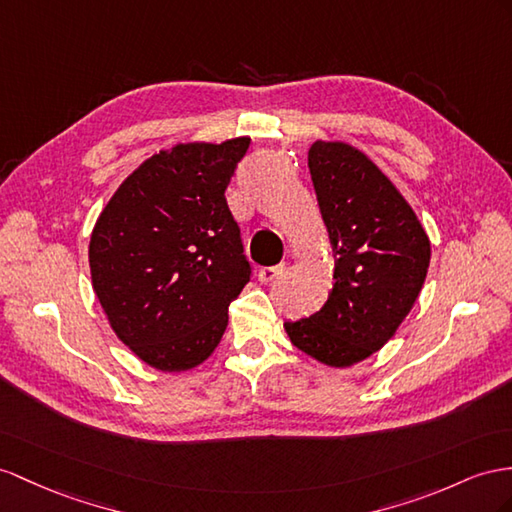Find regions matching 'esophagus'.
Wrapping results in <instances>:
<instances>
[{"instance_id":"1","label":"esophagus","mask_w":512,"mask_h":512,"mask_svg":"<svg viewBox=\"0 0 512 512\" xmlns=\"http://www.w3.org/2000/svg\"><path fill=\"white\" fill-rule=\"evenodd\" d=\"M281 272H283V266H268V268H261L257 277H259L261 283H270V281L277 279Z\"/></svg>"}]
</instances>
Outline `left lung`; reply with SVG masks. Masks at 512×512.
Returning a JSON list of instances; mask_svg holds the SVG:
<instances>
[{
	"mask_svg": "<svg viewBox=\"0 0 512 512\" xmlns=\"http://www.w3.org/2000/svg\"><path fill=\"white\" fill-rule=\"evenodd\" d=\"M309 173L335 283L320 311L283 329L311 359L350 368L381 350L409 316L426 281L430 240L393 181L350 142H313Z\"/></svg>",
	"mask_w": 512,
	"mask_h": 512,
	"instance_id": "left-lung-1",
	"label": "left lung"
}]
</instances>
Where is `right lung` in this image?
Segmentation results:
<instances>
[{"label": "right lung", "mask_w": 512, "mask_h": 512, "mask_svg": "<svg viewBox=\"0 0 512 512\" xmlns=\"http://www.w3.org/2000/svg\"><path fill=\"white\" fill-rule=\"evenodd\" d=\"M251 138L177 142L129 173L90 233L93 290L110 329L160 372L212 357L251 277L225 190Z\"/></svg>", "instance_id": "add662e5"}]
</instances>
